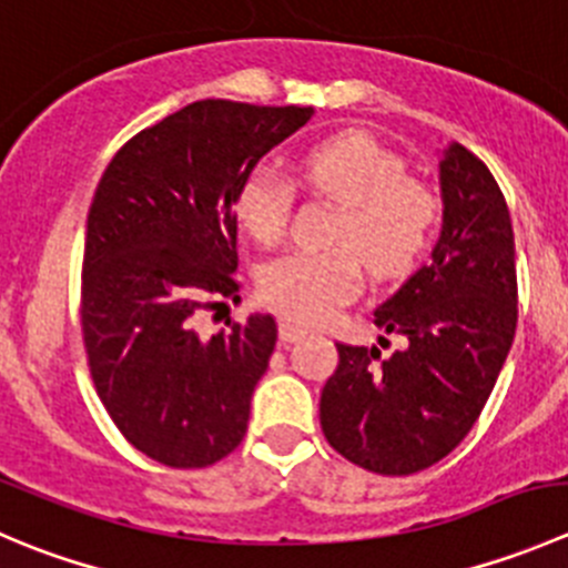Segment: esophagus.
<instances>
[{
	"label": "esophagus",
	"instance_id": "obj_1",
	"mask_svg": "<svg viewBox=\"0 0 568 568\" xmlns=\"http://www.w3.org/2000/svg\"><path fill=\"white\" fill-rule=\"evenodd\" d=\"M300 338H305V329L296 327V324L291 322H280V341H283V344H296Z\"/></svg>",
	"mask_w": 568,
	"mask_h": 568
}]
</instances>
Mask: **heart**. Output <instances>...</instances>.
Wrapping results in <instances>:
<instances>
[{
    "mask_svg": "<svg viewBox=\"0 0 568 568\" xmlns=\"http://www.w3.org/2000/svg\"><path fill=\"white\" fill-rule=\"evenodd\" d=\"M300 180L344 205L333 230L335 250H296L266 263L261 300L296 324H318L355 300L366 266L390 280L410 272L427 252L438 222V200L407 178L405 161L366 132H341L305 152ZM296 185L272 166H257L241 183L235 211L263 246L285 239Z\"/></svg>",
    "mask_w": 568,
    "mask_h": 568,
    "instance_id": "obj_1",
    "label": "heart"
}]
</instances>
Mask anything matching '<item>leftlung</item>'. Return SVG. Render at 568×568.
Here are the masks:
<instances>
[{
    "label": "left lung",
    "mask_w": 568,
    "mask_h": 568,
    "mask_svg": "<svg viewBox=\"0 0 568 568\" xmlns=\"http://www.w3.org/2000/svg\"><path fill=\"white\" fill-rule=\"evenodd\" d=\"M442 194L433 263L374 311L402 349L335 344L338 366L322 390L327 444L374 475H416L447 458L480 418L516 335L514 224L497 180L453 144Z\"/></svg>",
    "instance_id": "1"
}]
</instances>
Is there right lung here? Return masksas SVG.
Listing matches in <instances>:
<instances>
[{"mask_svg":"<svg viewBox=\"0 0 568 568\" xmlns=\"http://www.w3.org/2000/svg\"><path fill=\"white\" fill-rule=\"evenodd\" d=\"M311 115L191 102L132 135L99 180L80 285L88 372L121 436L169 469H205L244 442L277 324L211 335L202 316L239 302L241 183Z\"/></svg>","mask_w":568,"mask_h":568,"instance_id":"obj_1","label":"right lung"}]
</instances>
